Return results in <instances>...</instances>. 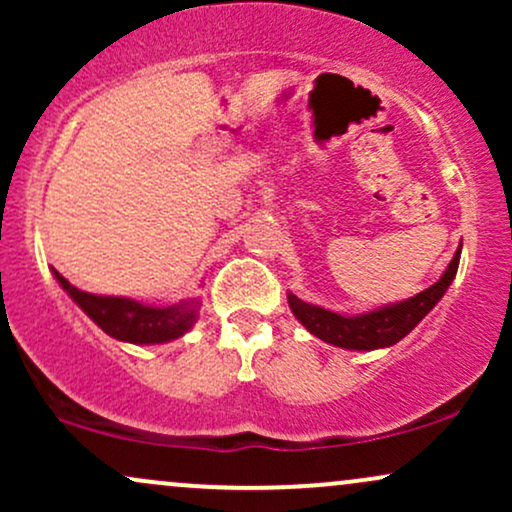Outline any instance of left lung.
Listing matches in <instances>:
<instances>
[{"instance_id": "obj_1", "label": "left lung", "mask_w": 512, "mask_h": 512, "mask_svg": "<svg viewBox=\"0 0 512 512\" xmlns=\"http://www.w3.org/2000/svg\"><path fill=\"white\" fill-rule=\"evenodd\" d=\"M460 252L462 250L455 252V257L450 260L443 276H440L436 284L428 286L426 291L416 293V296L407 298V301L380 305V308L368 310V313L342 315L322 308V305L305 303L298 296H293V293H289L286 298H289V308L296 315V320L310 334L322 339V342L349 351L387 349V346L397 344L399 339L407 337L436 308V303L445 296L452 279H455L457 264H460Z\"/></svg>"}]
</instances>
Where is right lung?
I'll use <instances>...</instances> for the list:
<instances>
[{
    "mask_svg": "<svg viewBox=\"0 0 512 512\" xmlns=\"http://www.w3.org/2000/svg\"><path fill=\"white\" fill-rule=\"evenodd\" d=\"M52 274L69 298L117 342L139 346L173 342L195 327L202 308L199 298H187L175 305H146L125 296H96L76 289L57 269H52Z\"/></svg>",
    "mask_w": 512,
    "mask_h": 512,
    "instance_id": "add662e5",
    "label": "right lung"
}]
</instances>
